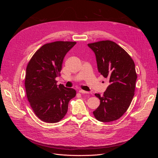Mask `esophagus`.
I'll return each instance as SVG.
<instances>
[{"label":"esophagus","mask_w":158,"mask_h":158,"mask_svg":"<svg viewBox=\"0 0 158 158\" xmlns=\"http://www.w3.org/2000/svg\"><path fill=\"white\" fill-rule=\"evenodd\" d=\"M79 92L81 93V94H88L89 92H86V91H84V90H82V89H80L79 90Z\"/></svg>","instance_id":"esophagus-1"}]
</instances>
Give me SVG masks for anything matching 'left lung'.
Here are the masks:
<instances>
[{
    "label": "left lung",
    "mask_w": 158,
    "mask_h": 158,
    "mask_svg": "<svg viewBox=\"0 0 158 158\" xmlns=\"http://www.w3.org/2000/svg\"><path fill=\"white\" fill-rule=\"evenodd\" d=\"M88 46L95 55L99 73L109 79L110 84L93 112L99 121L111 122L121 117L129 107L135 95L137 79L135 64L127 52L116 43L101 41Z\"/></svg>",
    "instance_id": "obj_1"
}]
</instances>
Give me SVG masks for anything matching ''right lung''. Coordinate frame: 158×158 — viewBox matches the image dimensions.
Here are the masks:
<instances>
[{
	"mask_svg": "<svg viewBox=\"0 0 158 158\" xmlns=\"http://www.w3.org/2000/svg\"><path fill=\"white\" fill-rule=\"evenodd\" d=\"M76 44L55 41L43 45L33 55L26 68L25 87L30 106L37 117L48 123L59 122L67 113L76 90L56 85L66 53Z\"/></svg>",
	"mask_w": 158,
	"mask_h": 158,
	"instance_id": "add662e5",
	"label": "right lung"
}]
</instances>
